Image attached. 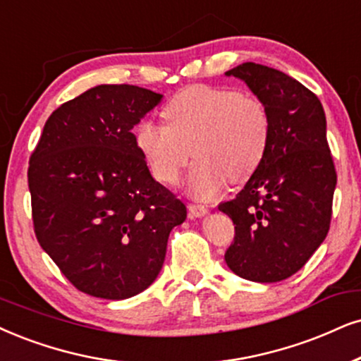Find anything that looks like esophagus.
I'll list each match as a JSON object with an SVG mask.
<instances>
[{
    "instance_id": "esophagus-1",
    "label": "esophagus",
    "mask_w": 361,
    "mask_h": 361,
    "mask_svg": "<svg viewBox=\"0 0 361 361\" xmlns=\"http://www.w3.org/2000/svg\"><path fill=\"white\" fill-rule=\"evenodd\" d=\"M188 209H190L191 216H196V218L204 216V214L208 213L207 207H204V204H200V203H190L188 204Z\"/></svg>"
}]
</instances>
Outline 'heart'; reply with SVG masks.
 I'll return each mask as SVG.
<instances>
[{
    "instance_id": "1",
    "label": "heart",
    "mask_w": 361,
    "mask_h": 361,
    "mask_svg": "<svg viewBox=\"0 0 361 361\" xmlns=\"http://www.w3.org/2000/svg\"><path fill=\"white\" fill-rule=\"evenodd\" d=\"M166 125L145 120L135 140L153 176L176 185L188 165V188L212 198L230 183H243L262 165L271 138V116L257 97L230 88L193 86L163 109Z\"/></svg>"
}]
</instances>
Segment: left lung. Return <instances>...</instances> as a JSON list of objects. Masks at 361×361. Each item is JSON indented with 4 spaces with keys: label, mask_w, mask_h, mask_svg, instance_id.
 <instances>
[{
    "label": "left lung",
    "mask_w": 361,
    "mask_h": 361,
    "mask_svg": "<svg viewBox=\"0 0 361 361\" xmlns=\"http://www.w3.org/2000/svg\"><path fill=\"white\" fill-rule=\"evenodd\" d=\"M243 80L271 116L262 165L236 198L218 209L233 220L225 253L230 270L250 281L286 280L326 238L336 171L320 99L300 81L257 63L226 71Z\"/></svg>",
    "instance_id": "left-lung-1"
}]
</instances>
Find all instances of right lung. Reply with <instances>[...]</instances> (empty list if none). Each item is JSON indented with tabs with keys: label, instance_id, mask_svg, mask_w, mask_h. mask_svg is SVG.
I'll use <instances>...</instances> for the list:
<instances>
[{
	"label": "right lung",
	"instance_id": "add662e5",
	"mask_svg": "<svg viewBox=\"0 0 361 361\" xmlns=\"http://www.w3.org/2000/svg\"><path fill=\"white\" fill-rule=\"evenodd\" d=\"M161 94L99 85L54 109L31 153L36 238L75 288L125 300L157 280L186 207L153 180L131 133Z\"/></svg>",
	"mask_w": 361,
	"mask_h": 361
}]
</instances>
